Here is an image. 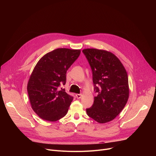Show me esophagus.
<instances>
[{
	"label": "esophagus",
	"mask_w": 156,
	"mask_h": 156,
	"mask_svg": "<svg viewBox=\"0 0 156 156\" xmlns=\"http://www.w3.org/2000/svg\"><path fill=\"white\" fill-rule=\"evenodd\" d=\"M81 96H82V95H81V94H76V97L77 99H80Z\"/></svg>",
	"instance_id": "esophagus-1"
}]
</instances>
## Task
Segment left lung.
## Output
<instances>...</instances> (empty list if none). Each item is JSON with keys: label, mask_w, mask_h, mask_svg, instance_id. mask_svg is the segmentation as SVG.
<instances>
[{"label": "left lung", "mask_w": 156, "mask_h": 156, "mask_svg": "<svg viewBox=\"0 0 156 156\" xmlns=\"http://www.w3.org/2000/svg\"><path fill=\"white\" fill-rule=\"evenodd\" d=\"M83 53L91 67L94 97L87 113L99 123L115 118L123 109L129 97L128 75L123 65L112 53L96 48H86Z\"/></svg>", "instance_id": "8db88e82"}]
</instances>
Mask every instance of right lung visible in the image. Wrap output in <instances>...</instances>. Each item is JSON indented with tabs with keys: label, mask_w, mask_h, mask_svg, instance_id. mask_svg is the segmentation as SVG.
<instances>
[{
	"label": "right lung",
	"mask_w": 156,
	"mask_h": 156,
	"mask_svg": "<svg viewBox=\"0 0 156 156\" xmlns=\"http://www.w3.org/2000/svg\"><path fill=\"white\" fill-rule=\"evenodd\" d=\"M80 52L57 48L44 55L36 64L27 90L31 108L40 118L56 121L67 114L73 97L59 87L66 84V72Z\"/></svg>",
	"instance_id": "obj_1"
}]
</instances>
